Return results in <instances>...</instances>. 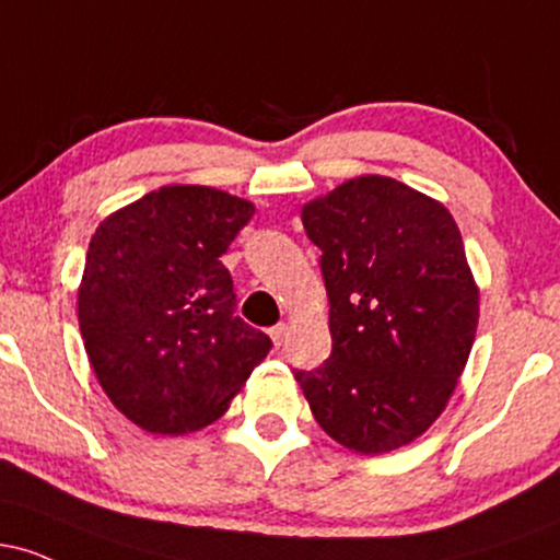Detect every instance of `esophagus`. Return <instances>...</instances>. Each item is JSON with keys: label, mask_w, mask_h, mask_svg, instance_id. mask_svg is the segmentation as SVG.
I'll return each instance as SVG.
<instances>
[{"label": "esophagus", "mask_w": 560, "mask_h": 560, "mask_svg": "<svg viewBox=\"0 0 560 560\" xmlns=\"http://www.w3.org/2000/svg\"><path fill=\"white\" fill-rule=\"evenodd\" d=\"M287 337H289V326L287 324H279V326H273V329H271V339H273L276 347L284 345Z\"/></svg>", "instance_id": "34e87169"}]
</instances>
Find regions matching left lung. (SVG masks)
<instances>
[{"instance_id": "obj_1", "label": "left lung", "mask_w": 560, "mask_h": 560, "mask_svg": "<svg viewBox=\"0 0 560 560\" xmlns=\"http://www.w3.org/2000/svg\"><path fill=\"white\" fill-rule=\"evenodd\" d=\"M320 249L331 355L294 371L313 416L355 453L421 436L458 387L479 287L442 202L387 176H358L302 208Z\"/></svg>"}]
</instances>
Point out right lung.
Returning <instances> with one entry per match:
<instances>
[{
  "label": "right lung",
  "instance_id": "add662e5",
  "mask_svg": "<svg viewBox=\"0 0 560 560\" xmlns=\"http://www.w3.org/2000/svg\"><path fill=\"white\" fill-rule=\"evenodd\" d=\"M253 213L229 191L173 184L115 210L89 242L83 347L110 402L144 432L186 434L221 419L271 350L234 316L221 262Z\"/></svg>",
  "mask_w": 560,
  "mask_h": 560
}]
</instances>
